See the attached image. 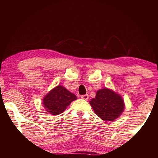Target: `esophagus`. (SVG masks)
<instances>
[{"mask_svg": "<svg viewBox=\"0 0 158 158\" xmlns=\"http://www.w3.org/2000/svg\"><path fill=\"white\" fill-rule=\"evenodd\" d=\"M81 99H83V100H88L89 99V95L86 94V95H83L81 96Z\"/></svg>", "mask_w": 158, "mask_h": 158, "instance_id": "34e87169", "label": "esophagus"}]
</instances>
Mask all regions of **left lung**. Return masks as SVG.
<instances>
[{"label":"left lung","mask_w":158,"mask_h":158,"mask_svg":"<svg viewBox=\"0 0 158 158\" xmlns=\"http://www.w3.org/2000/svg\"><path fill=\"white\" fill-rule=\"evenodd\" d=\"M89 103L95 114L105 121H115L125 108L121 95L108 88L98 90Z\"/></svg>","instance_id":"obj_1"}]
</instances>
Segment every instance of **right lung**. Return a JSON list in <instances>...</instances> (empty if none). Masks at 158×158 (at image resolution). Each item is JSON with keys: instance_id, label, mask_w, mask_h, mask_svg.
Returning <instances> with one entry per match:
<instances>
[{"instance_id": "obj_1", "label": "right lung", "mask_w": 158, "mask_h": 158, "mask_svg": "<svg viewBox=\"0 0 158 158\" xmlns=\"http://www.w3.org/2000/svg\"><path fill=\"white\" fill-rule=\"evenodd\" d=\"M77 98L63 85H57L43 98L42 104L48 113L53 116L60 114L65 110L72 102Z\"/></svg>"}]
</instances>
